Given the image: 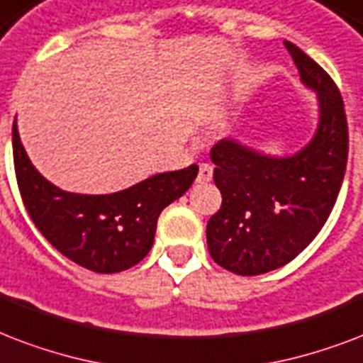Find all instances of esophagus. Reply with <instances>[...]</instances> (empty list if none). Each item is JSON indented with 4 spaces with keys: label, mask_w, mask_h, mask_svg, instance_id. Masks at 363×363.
Segmentation results:
<instances>
[{
    "label": "esophagus",
    "mask_w": 363,
    "mask_h": 363,
    "mask_svg": "<svg viewBox=\"0 0 363 363\" xmlns=\"http://www.w3.org/2000/svg\"><path fill=\"white\" fill-rule=\"evenodd\" d=\"M213 176V168L210 167V164H201V168H199V176H196V182L199 184H206V182H210Z\"/></svg>",
    "instance_id": "1"
}]
</instances>
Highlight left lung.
Wrapping results in <instances>:
<instances>
[{
	"label": "left lung",
	"mask_w": 363,
	"mask_h": 363,
	"mask_svg": "<svg viewBox=\"0 0 363 363\" xmlns=\"http://www.w3.org/2000/svg\"><path fill=\"white\" fill-rule=\"evenodd\" d=\"M303 85L318 96V128L296 155L272 157L237 140L210 151L221 208L206 225L212 259L227 271L255 277L296 259L330 218L342 185L348 126L341 92L299 47L284 41Z\"/></svg>",
	"instance_id": "obj_1"
}]
</instances>
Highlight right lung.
<instances>
[{"instance_id":"add662e5","label":"right lung","mask_w":363,"mask_h":363,"mask_svg":"<svg viewBox=\"0 0 363 363\" xmlns=\"http://www.w3.org/2000/svg\"><path fill=\"white\" fill-rule=\"evenodd\" d=\"M18 189L30 218L62 255L89 271L121 272L150 254L157 220L195 182L199 167L164 172L111 195H79L45 179L28 159L13 123Z\"/></svg>"}]
</instances>
